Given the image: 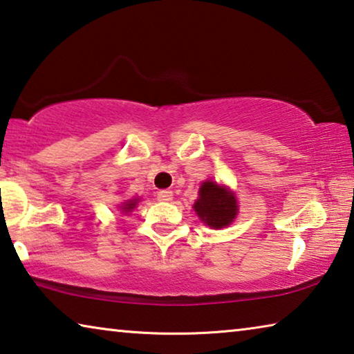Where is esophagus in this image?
I'll return each mask as SVG.
<instances>
[{
    "instance_id": "34e87169",
    "label": "esophagus",
    "mask_w": 354,
    "mask_h": 354,
    "mask_svg": "<svg viewBox=\"0 0 354 354\" xmlns=\"http://www.w3.org/2000/svg\"><path fill=\"white\" fill-rule=\"evenodd\" d=\"M157 200H159V201H171L173 200V192H171V190H168V189L159 190V192H157Z\"/></svg>"
}]
</instances>
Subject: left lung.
Masks as SVG:
<instances>
[{"label": "left lung", "instance_id": "obj_1", "mask_svg": "<svg viewBox=\"0 0 354 354\" xmlns=\"http://www.w3.org/2000/svg\"><path fill=\"white\" fill-rule=\"evenodd\" d=\"M200 197L195 201V212L206 225L223 228L233 222L238 212L236 197L214 181H206L200 187Z\"/></svg>", "mask_w": 354, "mask_h": 354}]
</instances>
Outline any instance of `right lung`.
<instances>
[{
    "mask_svg": "<svg viewBox=\"0 0 354 354\" xmlns=\"http://www.w3.org/2000/svg\"><path fill=\"white\" fill-rule=\"evenodd\" d=\"M136 205H137V201H136V200L126 201V205H124V206H122V207H121V209H122V211H124V212H129V211H132V209H133V207H136Z\"/></svg>",
    "mask_w": 354,
    "mask_h": 354,
    "instance_id": "obj_1",
    "label": "right lung"
}]
</instances>
